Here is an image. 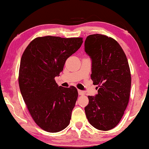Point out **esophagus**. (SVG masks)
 <instances>
[{"label":"esophagus","instance_id":"34e87169","mask_svg":"<svg viewBox=\"0 0 149 149\" xmlns=\"http://www.w3.org/2000/svg\"><path fill=\"white\" fill-rule=\"evenodd\" d=\"M78 94H79V95H85V92L83 91L78 90Z\"/></svg>","mask_w":149,"mask_h":149}]
</instances>
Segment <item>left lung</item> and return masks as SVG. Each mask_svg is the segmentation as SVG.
<instances>
[{
	"instance_id": "left-lung-1",
	"label": "left lung",
	"mask_w": 149,
	"mask_h": 149,
	"mask_svg": "<svg viewBox=\"0 0 149 149\" xmlns=\"http://www.w3.org/2000/svg\"><path fill=\"white\" fill-rule=\"evenodd\" d=\"M85 50L92 59L93 84L99 87L95 97L88 96L85 114L96 129L108 131L119 123L129 102L132 84L129 64L119 43L107 35L87 36Z\"/></svg>"
}]
</instances>
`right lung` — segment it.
I'll list each match as a JSON object with an SVG mask.
<instances>
[{
    "label": "right lung",
    "instance_id": "right-lung-1",
    "mask_svg": "<svg viewBox=\"0 0 149 149\" xmlns=\"http://www.w3.org/2000/svg\"><path fill=\"white\" fill-rule=\"evenodd\" d=\"M82 43V37H39L30 42L22 56L18 75L21 94L33 120L47 132H59L70 123L77 90L74 86L58 87L54 77Z\"/></svg>",
    "mask_w": 149,
    "mask_h": 149
}]
</instances>
